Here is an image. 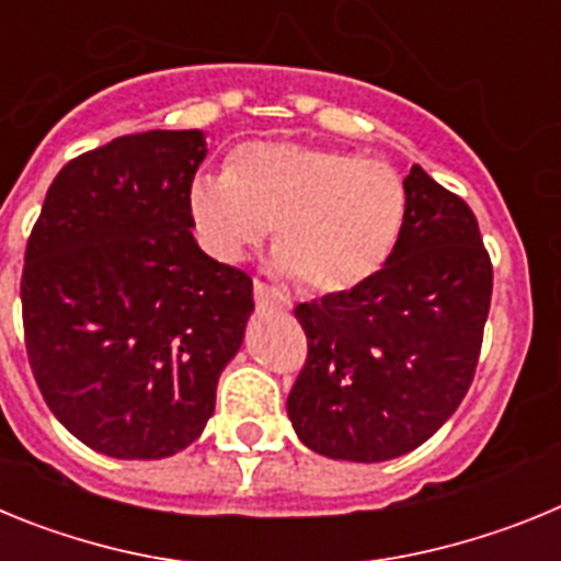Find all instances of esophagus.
I'll return each mask as SVG.
<instances>
[{
    "instance_id": "esophagus-1",
    "label": "esophagus",
    "mask_w": 561,
    "mask_h": 561,
    "mask_svg": "<svg viewBox=\"0 0 561 561\" xmlns=\"http://www.w3.org/2000/svg\"><path fill=\"white\" fill-rule=\"evenodd\" d=\"M252 295H255V306L257 309H289V300H286L280 291H275L272 286L261 284V280H255V286H252Z\"/></svg>"
}]
</instances>
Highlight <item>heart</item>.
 Wrapping results in <instances>:
<instances>
[{
    "label": "heart",
    "mask_w": 561,
    "mask_h": 561,
    "mask_svg": "<svg viewBox=\"0 0 561 561\" xmlns=\"http://www.w3.org/2000/svg\"><path fill=\"white\" fill-rule=\"evenodd\" d=\"M191 219L202 247L236 264L275 227L277 270L314 295L362 286L388 264L408 219V187L385 162L306 142H250L227 176H199Z\"/></svg>",
    "instance_id": "b5f03b06"
}]
</instances>
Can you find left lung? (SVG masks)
<instances>
[{"label":"left lung","instance_id":"1","mask_svg":"<svg viewBox=\"0 0 561 561\" xmlns=\"http://www.w3.org/2000/svg\"><path fill=\"white\" fill-rule=\"evenodd\" d=\"M388 264L351 291L300 304L309 356L286 399L297 438L334 460L379 463L421 447L474 379L492 261L472 207L424 168Z\"/></svg>","mask_w":561,"mask_h":561}]
</instances>
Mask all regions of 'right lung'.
Instances as JSON below:
<instances>
[{"mask_svg": "<svg viewBox=\"0 0 561 561\" xmlns=\"http://www.w3.org/2000/svg\"><path fill=\"white\" fill-rule=\"evenodd\" d=\"M205 134H126L58 171L27 238L24 345L47 408L95 453L176 455L199 438L244 342L252 280L193 238Z\"/></svg>", "mask_w": 561, "mask_h": 561, "instance_id": "add662e5", "label": "right lung"}]
</instances>
